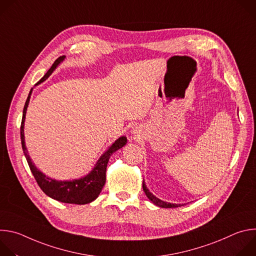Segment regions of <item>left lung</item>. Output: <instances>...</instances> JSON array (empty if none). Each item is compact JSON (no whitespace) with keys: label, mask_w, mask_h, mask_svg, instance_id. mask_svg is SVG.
Returning a JSON list of instances; mask_svg holds the SVG:
<instances>
[{"label":"left lung","mask_w":256,"mask_h":256,"mask_svg":"<svg viewBox=\"0 0 256 256\" xmlns=\"http://www.w3.org/2000/svg\"><path fill=\"white\" fill-rule=\"evenodd\" d=\"M142 190H144L146 196H148V198H149L154 204H156V206H160V208H178V206H182V204H177L166 202H164V200H159L158 198H156L153 194H151V192H149V190L147 188V186H146V184H144V180H142Z\"/></svg>","instance_id":"1"}]
</instances>
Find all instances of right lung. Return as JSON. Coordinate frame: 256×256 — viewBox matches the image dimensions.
Here are the masks:
<instances>
[{"label": "right lung", "mask_w": 256, "mask_h": 256, "mask_svg": "<svg viewBox=\"0 0 256 256\" xmlns=\"http://www.w3.org/2000/svg\"><path fill=\"white\" fill-rule=\"evenodd\" d=\"M64 56H60L56 60V62L52 64V68L48 70L46 74L40 80V82L36 83V85L40 84L46 79L48 78V76L56 70V68L62 62ZM32 93V89L29 92V95L27 97V100L24 105L23 109V116L21 122V128H20V134H21V144L23 153L26 157L27 163L29 165V168L36 180L38 184L42 188V190L50 198L64 202V204H86L94 200L97 198V196L100 194L104 184L106 181V167L107 163L109 161L110 156L116 152L118 149L122 148L126 144V138L120 136L118 138L109 149L100 157V159L97 161L95 167L93 170L86 176L80 178V179H74L70 181H58L52 178H48L42 172H40L35 165L32 163L24 140V122H25V116L26 110L28 107V103L30 100V95Z\"/></svg>", "instance_id": "obj_1"}]
</instances>
